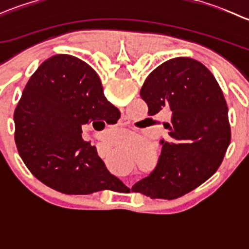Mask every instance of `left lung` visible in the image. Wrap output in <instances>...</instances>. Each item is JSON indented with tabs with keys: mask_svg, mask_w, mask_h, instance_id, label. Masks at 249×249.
Here are the masks:
<instances>
[{
	"mask_svg": "<svg viewBox=\"0 0 249 249\" xmlns=\"http://www.w3.org/2000/svg\"><path fill=\"white\" fill-rule=\"evenodd\" d=\"M148 114L170 108L161 155L148 177L132 187L152 199L173 200L212 177L231 141L228 105L212 72L192 57L158 66L142 85Z\"/></svg>",
	"mask_w": 249,
	"mask_h": 249,
	"instance_id": "left-lung-1",
	"label": "left lung"
}]
</instances>
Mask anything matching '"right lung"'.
<instances>
[{
  "label": "right lung",
  "mask_w": 249,
  "mask_h": 249,
  "mask_svg": "<svg viewBox=\"0 0 249 249\" xmlns=\"http://www.w3.org/2000/svg\"><path fill=\"white\" fill-rule=\"evenodd\" d=\"M117 110L87 62L54 55L32 74L14 110L20 158L37 179L64 194L110 189L122 180L107 170L96 148L83 140L82 127L108 119Z\"/></svg>",
  "instance_id": "obj_1"
}]
</instances>
